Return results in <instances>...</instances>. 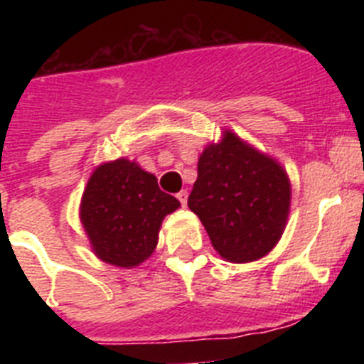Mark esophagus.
Masks as SVG:
<instances>
[{
	"mask_svg": "<svg viewBox=\"0 0 364 364\" xmlns=\"http://www.w3.org/2000/svg\"><path fill=\"white\" fill-rule=\"evenodd\" d=\"M176 198L180 200V204L186 205V204H188V191H186V189L178 191V193H176Z\"/></svg>",
	"mask_w": 364,
	"mask_h": 364,
	"instance_id": "obj_1",
	"label": "esophagus"
}]
</instances>
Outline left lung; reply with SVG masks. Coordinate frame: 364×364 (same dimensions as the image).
<instances>
[{"label": "left lung", "mask_w": 364, "mask_h": 364, "mask_svg": "<svg viewBox=\"0 0 364 364\" xmlns=\"http://www.w3.org/2000/svg\"><path fill=\"white\" fill-rule=\"evenodd\" d=\"M290 180L266 154L226 131L198 159L188 198L222 259L250 262L272 252L290 211Z\"/></svg>", "instance_id": "1"}]
</instances>
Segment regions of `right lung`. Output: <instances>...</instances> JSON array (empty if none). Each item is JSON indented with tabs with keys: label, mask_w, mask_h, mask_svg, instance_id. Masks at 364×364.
<instances>
[{
	"label": "right lung",
	"mask_w": 364,
	"mask_h": 364,
	"mask_svg": "<svg viewBox=\"0 0 364 364\" xmlns=\"http://www.w3.org/2000/svg\"><path fill=\"white\" fill-rule=\"evenodd\" d=\"M180 202L156 176L125 159L100 166L83 191L80 218L92 250L109 264L131 268L154 252L164 217Z\"/></svg>",
	"instance_id": "right-lung-1"
}]
</instances>
